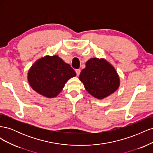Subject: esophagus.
Instances as JSON below:
<instances>
[{
    "instance_id": "34e87169",
    "label": "esophagus",
    "mask_w": 153,
    "mask_h": 153,
    "mask_svg": "<svg viewBox=\"0 0 153 153\" xmlns=\"http://www.w3.org/2000/svg\"><path fill=\"white\" fill-rule=\"evenodd\" d=\"M75 71H76V75H77V76H78V75H80V69H75Z\"/></svg>"
}]
</instances>
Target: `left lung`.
<instances>
[{"label":"left lung","instance_id":"1","mask_svg":"<svg viewBox=\"0 0 153 153\" xmlns=\"http://www.w3.org/2000/svg\"><path fill=\"white\" fill-rule=\"evenodd\" d=\"M79 79L92 96L103 99L119 86V78L113 66L103 59H91L82 69Z\"/></svg>","mask_w":153,"mask_h":153}]
</instances>
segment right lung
Instances as JSON below:
<instances>
[{
    "mask_svg": "<svg viewBox=\"0 0 153 153\" xmlns=\"http://www.w3.org/2000/svg\"><path fill=\"white\" fill-rule=\"evenodd\" d=\"M76 73L57 55L46 56L37 61L29 69L28 80L32 89L47 98L61 92L66 82Z\"/></svg>",
    "mask_w": 153,
    "mask_h": 153,
    "instance_id": "add662e5",
    "label": "right lung"
}]
</instances>
